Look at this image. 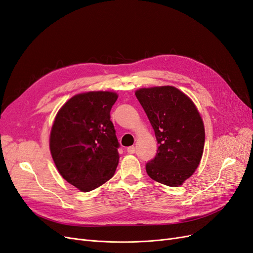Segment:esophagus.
<instances>
[{
  "label": "esophagus",
  "instance_id": "34e87169",
  "mask_svg": "<svg viewBox=\"0 0 253 253\" xmlns=\"http://www.w3.org/2000/svg\"><path fill=\"white\" fill-rule=\"evenodd\" d=\"M126 151H127L128 154H134L135 151H136V149H135L134 145H131V147H128V148L126 149Z\"/></svg>",
  "mask_w": 253,
  "mask_h": 253
}]
</instances>
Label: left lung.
I'll return each instance as SVG.
<instances>
[{
    "label": "left lung",
    "instance_id": "obj_1",
    "mask_svg": "<svg viewBox=\"0 0 253 253\" xmlns=\"http://www.w3.org/2000/svg\"><path fill=\"white\" fill-rule=\"evenodd\" d=\"M155 132L158 149L145 165L152 179L178 187L197 169L205 145L204 122L193 101L174 86L135 91Z\"/></svg>",
    "mask_w": 253,
    "mask_h": 253
}]
</instances>
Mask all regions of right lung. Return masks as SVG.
<instances>
[{
    "mask_svg": "<svg viewBox=\"0 0 253 253\" xmlns=\"http://www.w3.org/2000/svg\"><path fill=\"white\" fill-rule=\"evenodd\" d=\"M118 95L87 91L72 97L57 114L49 149L61 176L82 192L111 179L119 162V142L111 121Z\"/></svg>",
    "mask_w": 253,
    "mask_h": 253,
    "instance_id": "obj_1",
    "label": "right lung"
}]
</instances>
